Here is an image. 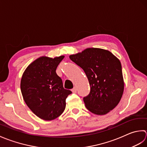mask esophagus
Masks as SVG:
<instances>
[{
    "label": "esophagus",
    "instance_id": "34e87169",
    "mask_svg": "<svg viewBox=\"0 0 147 147\" xmlns=\"http://www.w3.org/2000/svg\"><path fill=\"white\" fill-rule=\"evenodd\" d=\"M71 91H72V92H74V93H76V92H77V88H74L72 89H71Z\"/></svg>",
    "mask_w": 147,
    "mask_h": 147
}]
</instances>
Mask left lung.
Segmentation results:
<instances>
[{
  "label": "left lung",
  "mask_w": 147,
  "mask_h": 147,
  "mask_svg": "<svg viewBox=\"0 0 147 147\" xmlns=\"http://www.w3.org/2000/svg\"><path fill=\"white\" fill-rule=\"evenodd\" d=\"M69 57L88 79L91 90L83 98L87 109L96 115L112 110L121 100L124 87L119 59L109 51L99 48H88Z\"/></svg>",
  "instance_id": "8db88e82"
}]
</instances>
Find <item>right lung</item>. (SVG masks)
I'll use <instances>...</instances> for the list:
<instances>
[{
    "label": "right lung",
    "instance_id": "add662e5",
    "mask_svg": "<svg viewBox=\"0 0 147 147\" xmlns=\"http://www.w3.org/2000/svg\"><path fill=\"white\" fill-rule=\"evenodd\" d=\"M63 56L51 58L42 56L24 71L21 91L26 104L38 117L51 121L63 112L66 99L71 91L65 89L56 70Z\"/></svg>",
    "mask_w": 147,
    "mask_h": 147
}]
</instances>
